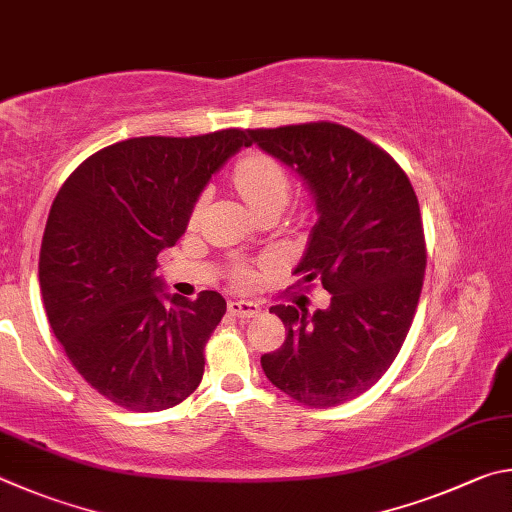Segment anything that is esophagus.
I'll return each mask as SVG.
<instances>
[{
  "label": "esophagus",
  "mask_w": 512,
  "mask_h": 512,
  "mask_svg": "<svg viewBox=\"0 0 512 512\" xmlns=\"http://www.w3.org/2000/svg\"><path fill=\"white\" fill-rule=\"evenodd\" d=\"M229 312L233 317L249 319V317H254V315H258V312H261V306H258V303H254V301L233 299V301H229Z\"/></svg>",
  "instance_id": "obj_1"
}]
</instances>
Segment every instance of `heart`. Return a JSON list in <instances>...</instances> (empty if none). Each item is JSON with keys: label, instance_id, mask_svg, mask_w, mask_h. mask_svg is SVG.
Returning a JSON list of instances; mask_svg holds the SVG:
<instances>
[{"label": "heart", "instance_id": "b5f03b06", "mask_svg": "<svg viewBox=\"0 0 512 512\" xmlns=\"http://www.w3.org/2000/svg\"><path fill=\"white\" fill-rule=\"evenodd\" d=\"M231 179L236 191L240 193L242 200L254 213H261L265 209H272V206H281L288 202L290 195V173L285 170L279 159L261 150H251L247 155H242L236 166L231 170ZM204 206V197L195 202L191 218L195 220L200 215ZM251 279V270L245 265H236L231 272L233 283H247Z\"/></svg>", "mask_w": 512, "mask_h": 512}]
</instances>
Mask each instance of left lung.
Wrapping results in <instances>:
<instances>
[{"label":"left lung","instance_id":"obj_1","mask_svg":"<svg viewBox=\"0 0 512 512\" xmlns=\"http://www.w3.org/2000/svg\"><path fill=\"white\" fill-rule=\"evenodd\" d=\"M247 134L315 193L319 220L294 274L303 288L321 281L330 292V306L312 315L301 301L270 308L288 335L261 357L263 371L301 405H344L387 373L414 321L427 265L416 191L387 150L346 125Z\"/></svg>","mask_w":512,"mask_h":512}]
</instances>
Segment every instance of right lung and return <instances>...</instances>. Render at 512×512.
Returning <instances> with one entry per match:
<instances>
[{
	"mask_svg": "<svg viewBox=\"0 0 512 512\" xmlns=\"http://www.w3.org/2000/svg\"><path fill=\"white\" fill-rule=\"evenodd\" d=\"M247 132L134 137L87 157L51 204L40 290L53 335L89 387L128 411L179 405L200 387L227 301L159 297L157 256L184 236L211 175Z\"/></svg>",
	"mask_w": 512,
	"mask_h": 512,
	"instance_id": "right-lung-1",
	"label": "right lung"
}]
</instances>
